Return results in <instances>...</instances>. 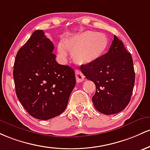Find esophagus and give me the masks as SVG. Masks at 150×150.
I'll return each instance as SVG.
<instances>
[{
	"label": "esophagus",
	"instance_id": "34e87169",
	"mask_svg": "<svg viewBox=\"0 0 150 150\" xmlns=\"http://www.w3.org/2000/svg\"><path fill=\"white\" fill-rule=\"evenodd\" d=\"M75 75H76V80L77 83H80V82L83 81L84 79V76L81 71L79 70H76L75 71Z\"/></svg>",
	"mask_w": 150,
	"mask_h": 150
}]
</instances>
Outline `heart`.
I'll return each instance as SVG.
<instances>
[{"label": "heart", "mask_w": 150, "mask_h": 150, "mask_svg": "<svg viewBox=\"0 0 150 150\" xmlns=\"http://www.w3.org/2000/svg\"><path fill=\"white\" fill-rule=\"evenodd\" d=\"M108 40L103 33L86 31L69 37L57 46L62 57H66L67 50L72 53L73 59L79 64L91 63L100 59L106 52Z\"/></svg>", "instance_id": "obj_1"}]
</instances>
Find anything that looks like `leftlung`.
Returning <instances> with one entry per match:
<instances>
[{"instance_id": "left-lung-1", "label": "left lung", "mask_w": 150, "mask_h": 150, "mask_svg": "<svg viewBox=\"0 0 150 150\" xmlns=\"http://www.w3.org/2000/svg\"><path fill=\"white\" fill-rule=\"evenodd\" d=\"M87 79L94 82V107L105 115L122 111L130 101L134 83L133 61L115 35L108 52L100 59L81 67Z\"/></svg>"}]
</instances>
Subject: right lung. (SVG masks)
Returning a JSON list of instances; mask_svg holds the SVG:
<instances>
[{"instance_id":"1","label":"right lung","mask_w":150,"mask_h":150,"mask_svg":"<svg viewBox=\"0 0 150 150\" xmlns=\"http://www.w3.org/2000/svg\"><path fill=\"white\" fill-rule=\"evenodd\" d=\"M54 48L42 30H36L15 60L17 97L26 111L39 120H50L64 111L76 84L74 71L57 63Z\"/></svg>"}]
</instances>
